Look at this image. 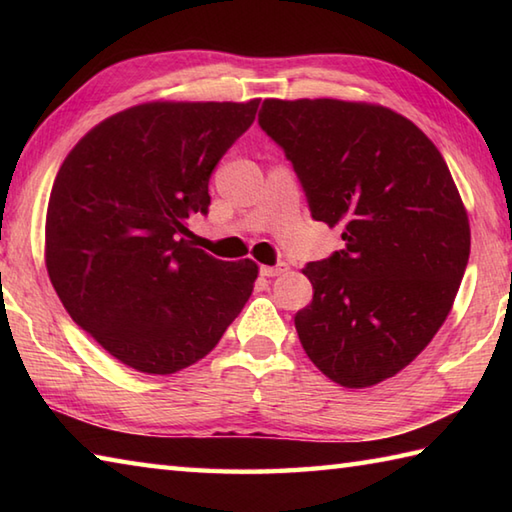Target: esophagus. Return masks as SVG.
Segmentation results:
<instances>
[{"label":"esophagus","mask_w":512,"mask_h":512,"mask_svg":"<svg viewBox=\"0 0 512 512\" xmlns=\"http://www.w3.org/2000/svg\"><path fill=\"white\" fill-rule=\"evenodd\" d=\"M288 266L286 264H277V266H262L259 268V273H262L264 277H277L281 273H286Z\"/></svg>","instance_id":"esophagus-1"}]
</instances>
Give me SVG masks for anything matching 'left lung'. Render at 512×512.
Returning <instances> with one entry per match:
<instances>
[{
  "instance_id": "8db88e82",
  "label": "left lung",
  "mask_w": 512,
  "mask_h": 512,
  "mask_svg": "<svg viewBox=\"0 0 512 512\" xmlns=\"http://www.w3.org/2000/svg\"><path fill=\"white\" fill-rule=\"evenodd\" d=\"M259 125L284 147L312 217L345 248L303 275L312 301L299 341L347 389L405 369L447 321L471 253V226L438 147L385 105L266 99Z\"/></svg>"
}]
</instances>
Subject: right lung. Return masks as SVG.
<instances>
[{"label":"right lung","mask_w":512,"mask_h":512,"mask_svg":"<svg viewBox=\"0 0 512 512\" xmlns=\"http://www.w3.org/2000/svg\"><path fill=\"white\" fill-rule=\"evenodd\" d=\"M246 103L149 101L92 127L54 178L46 268L72 321L116 361L176 374L220 343L253 292V259L198 248L217 162L255 121Z\"/></svg>","instance_id":"1"}]
</instances>
